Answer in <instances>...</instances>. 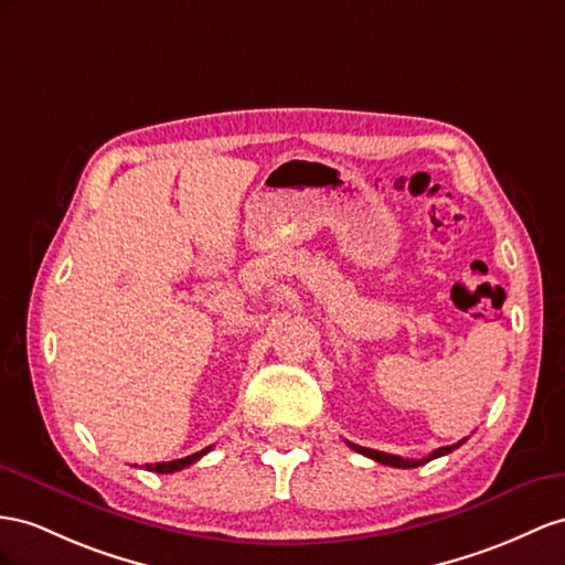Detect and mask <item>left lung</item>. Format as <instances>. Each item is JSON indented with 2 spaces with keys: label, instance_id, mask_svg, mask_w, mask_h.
I'll use <instances>...</instances> for the list:
<instances>
[{
  "label": "left lung",
  "instance_id": "left-lung-1",
  "mask_svg": "<svg viewBox=\"0 0 565 565\" xmlns=\"http://www.w3.org/2000/svg\"><path fill=\"white\" fill-rule=\"evenodd\" d=\"M462 441H466V439H462ZM462 441H458V444H454V446H441V448H437V451H431L429 456L417 458V460L392 456V454H384V451H374V448H365V446H358V444H351V441H349V446L353 448V451H358V454H363V456H367V458H372V460L382 462V466H392V468H417V466H425V462H429V460H434V458L451 454L454 448H458Z\"/></svg>",
  "mask_w": 565,
  "mask_h": 565
}]
</instances>
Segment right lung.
Segmentation results:
<instances>
[{"label":"right lung","instance_id":"1","mask_svg":"<svg viewBox=\"0 0 565 565\" xmlns=\"http://www.w3.org/2000/svg\"><path fill=\"white\" fill-rule=\"evenodd\" d=\"M207 451H212V446L202 448V451L193 454V456H185V458H179V460H167V462H154V466H145V470H152V472H162V475H169V472H177V470H183L185 466H193L195 460H200L202 456H205Z\"/></svg>","mask_w":565,"mask_h":565}]
</instances>
